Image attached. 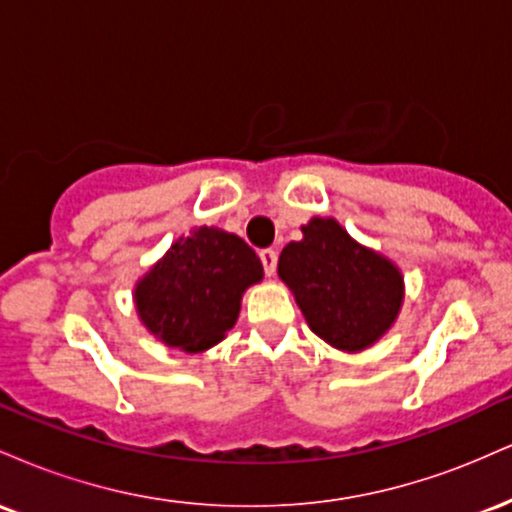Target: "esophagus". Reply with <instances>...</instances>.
<instances>
[{"label": "esophagus", "instance_id": "esophagus-1", "mask_svg": "<svg viewBox=\"0 0 512 512\" xmlns=\"http://www.w3.org/2000/svg\"><path fill=\"white\" fill-rule=\"evenodd\" d=\"M260 260L264 264V272H267V276H274L276 272V250H262L260 252Z\"/></svg>", "mask_w": 512, "mask_h": 512}]
</instances>
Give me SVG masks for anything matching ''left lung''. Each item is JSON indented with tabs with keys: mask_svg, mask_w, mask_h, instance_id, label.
<instances>
[{
	"mask_svg": "<svg viewBox=\"0 0 512 512\" xmlns=\"http://www.w3.org/2000/svg\"><path fill=\"white\" fill-rule=\"evenodd\" d=\"M301 233L281 250L276 272L310 330L344 354L378 344L402 310V269L332 216H313Z\"/></svg>",
	"mask_w": 512,
	"mask_h": 512,
	"instance_id": "left-lung-1",
	"label": "left lung"
}]
</instances>
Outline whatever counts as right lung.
I'll return each mask as SVG.
<instances>
[{
	"label": "right lung",
	"mask_w": 512,
	"mask_h": 512,
	"mask_svg": "<svg viewBox=\"0 0 512 512\" xmlns=\"http://www.w3.org/2000/svg\"><path fill=\"white\" fill-rule=\"evenodd\" d=\"M262 276L260 257L243 238L216 226H195L139 276L132 301L158 342L199 354L236 325L245 291Z\"/></svg>",
	"instance_id": "1"
}]
</instances>
